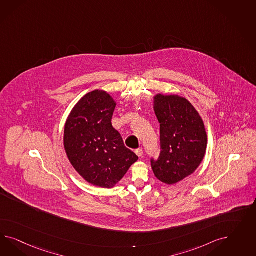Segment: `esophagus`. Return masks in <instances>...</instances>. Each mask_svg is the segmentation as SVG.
Instances as JSON below:
<instances>
[{"instance_id": "34e87169", "label": "esophagus", "mask_w": 256, "mask_h": 256, "mask_svg": "<svg viewBox=\"0 0 256 256\" xmlns=\"http://www.w3.org/2000/svg\"><path fill=\"white\" fill-rule=\"evenodd\" d=\"M135 153H136V155L138 156H142V154H144V151H142V149H136L135 150Z\"/></svg>"}]
</instances>
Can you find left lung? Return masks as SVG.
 Segmentation results:
<instances>
[{
	"label": "left lung",
	"instance_id": "8db88e82",
	"mask_svg": "<svg viewBox=\"0 0 256 256\" xmlns=\"http://www.w3.org/2000/svg\"><path fill=\"white\" fill-rule=\"evenodd\" d=\"M156 116L160 124V154L151 158L156 178L174 185L194 174L208 146L204 124L192 103L179 96L156 94Z\"/></svg>",
	"mask_w": 256,
	"mask_h": 256
}]
</instances>
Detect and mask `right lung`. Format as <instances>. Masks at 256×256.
Listing matches in <instances>:
<instances>
[{
  "mask_svg": "<svg viewBox=\"0 0 256 256\" xmlns=\"http://www.w3.org/2000/svg\"><path fill=\"white\" fill-rule=\"evenodd\" d=\"M116 106L104 91L87 94L71 110L64 135V149L75 170L87 182L107 188L117 184L138 160L112 124Z\"/></svg>",
  "mask_w": 256,
  "mask_h": 256,
  "instance_id": "1",
  "label": "right lung"
}]
</instances>
